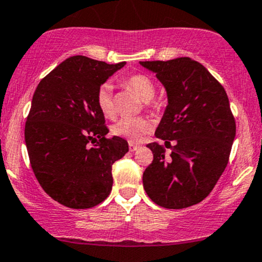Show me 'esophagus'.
I'll list each match as a JSON object with an SVG mask.
<instances>
[{
  "mask_svg": "<svg viewBox=\"0 0 262 262\" xmlns=\"http://www.w3.org/2000/svg\"><path fill=\"white\" fill-rule=\"evenodd\" d=\"M138 148H139V145H137V144H133V142H129V150H130L132 152L137 151Z\"/></svg>",
  "mask_w": 262,
  "mask_h": 262,
  "instance_id": "34e87169",
  "label": "esophagus"
}]
</instances>
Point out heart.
I'll use <instances>...</instances> for the list:
<instances>
[{
  "mask_svg": "<svg viewBox=\"0 0 262 262\" xmlns=\"http://www.w3.org/2000/svg\"><path fill=\"white\" fill-rule=\"evenodd\" d=\"M121 83L125 88L133 91L142 101L152 107H157V104L152 102L156 94V85L150 77L142 74H133L124 77ZM97 106L102 116L110 118L114 116V99H112V88L108 83L101 84L97 92ZM152 129L151 121L146 117H124L118 120L111 127V133L129 142H141Z\"/></svg>",
  "mask_w": 262,
  "mask_h": 262,
  "instance_id": "b5f03b06",
  "label": "heart"
}]
</instances>
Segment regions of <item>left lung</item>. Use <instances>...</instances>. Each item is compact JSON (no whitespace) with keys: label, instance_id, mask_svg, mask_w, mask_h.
<instances>
[{"label":"left lung","instance_id":"obj_1","mask_svg":"<svg viewBox=\"0 0 262 262\" xmlns=\"http://www.w3.org/2000/svg\"><path fill=\"white\" fill-rule=\"evenodd\" d=\"M140 64L155 72L167 91L168 105L155 135L171 150L165 158L163 146L147 145L154 161L142 175L144 188L160 207H191L210 193L228 163L236 121L227 94L203 65L190 58Z\"/></svg>","mask_w":262,"mask_h":262}]
</instances>
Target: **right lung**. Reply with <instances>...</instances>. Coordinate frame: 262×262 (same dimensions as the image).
<instances>
[{
	"instance_id": "obj_1",
	"label": "right lung",
	"mask_w": 262,
	"mask_h": 262,
	"mask_svg": "<svg viewBox=\"0 0 262 262\" xmlns=\"http://www.w3.org/2000/svg\"><path fill=\"white\" fill-rule=\"evenodd\" d=\"M125 65L75 55L41 79L25 123L32 170L48 196L72 209L100 204L112 190V164L128 152L97 106V92Z\"/></svg>"
}]
</instances>
